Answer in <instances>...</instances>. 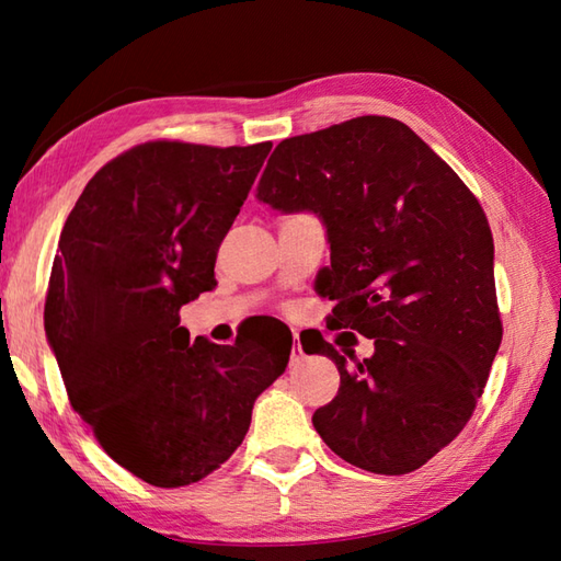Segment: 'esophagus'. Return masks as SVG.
I'll return each instance as SVG.
<instances>
[{"label":"esophagus","mask_w":561,"mask_h":561,"mask_svg":"<svg viewBox=\"0 0 561 561\" xmlns=\"http://www.w3.org/2000/svg\"><path fill=\"white\" fill-rule=\"evenodd\" d=\"M306 356L301 342H299V335H294V347H291V364H299Z\"/></svg>","instance_id":"1"}]
</instances>
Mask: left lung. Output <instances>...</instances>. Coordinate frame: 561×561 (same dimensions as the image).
Instances as JSON below:
<instances>
[{
	"label": "left lung",
	"instance_id": "obj_1",
	"mask_svg": "<svg viewBox=\"0 0 561 561\" xmlns=\"http://www.w3.org/2000/svg\"><path fill=\"white\" fill-rule=\"evenodd\" d=\"M257 199L313 211L330 241L318 294L337 301L330 330L374 340L347 359L320 332L340 390L316 410L320 438L356 468L404 474L456 438L474 412L502 344L494 241L456 171L412 129L383 115L289 137L260 178Z\"/></svg>",
	"mask_w": 561,
	"mask_h": 561
}]
</instances>
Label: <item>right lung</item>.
Returning a JSON list of instances; mask_svg holds the SVG:
<instances>
[{"label":"right lung","mask_w":561,"mask_h":561,"mask_svg":"<svg viewBox=\"0 0 561 561\" xmlns=\"http://www.w3.org/2000/svg\"><path fill=\"white\" fill-rule=\"evenodd\" d=\"M272 145L147 141L108 161L69 211L45 335L71 408L108 456L153 486L207 478L248 434L291 340L190 342L181 308L214 262Z\"/></svg>","instance_id":"add662e5"}]
</instances>
